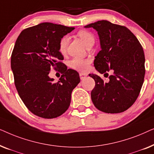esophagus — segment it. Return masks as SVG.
I'll return each mask as SVG.
<instances>
[{
	"label": "esophagus",
	"mask_w": 154,
	"mask_h": 154,
	"mask_svg": "<svg viewBox=\"0 0 154 154\" xmlns=\"http://www.w3.org/2000/svg\"><path fill=\"white\" fill-rule=\"evenodd\" d=\"M79 75H80V78H81V80L84 79L86 76H87V74H86V73H80Z\"/></svg>",
	"instance_id": "esophagus-1"
}]
</instances>
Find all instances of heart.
<instances>
[{"instance_id":"b5f03b06","label":"heart","mask_w":154,"mask_h":154,"mask_svg":"<svg viewBox=\"0 0 154 154\" xmlns=\"http://www.w3.org/2000/svg\"><path fill=\"white\" fill-rule=\"evenodd\" d=\"M78 35L81 38L86 46H88L94 42V35L92 33L85 30H81L78 32ZM67 43H68V37L65 35L60 40L59 44V50L62 54L66 52ZM90 60L87 58L74 57L69 62V65L71 68L80 71H85L89 68Z\"/></svg>"}]
</instances>
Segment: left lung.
<instances>
[{
    "label": "left lung",
    "instance_id": "8db88e82",
    "mask_svg": "<svg viewBox=\"0 0 154 154\" xmlns=\"http://www.w3.org/2000/svg\"><path fill=\"white\" fill-rule=\"evenodd\" d=\"M97 31L101 50L95 56L94 66L100 73L111 70L109 81L96 74H89L95 81L91 92L94 106L103 112L118 113L129 109L140 94L145 75L143 48L127 27L106 20L84 26Z\"/></svg>",
    "mask_w": 154,
    "mask_h": 154
}]
</instances>
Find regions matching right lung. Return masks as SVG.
<instances>
[{
  "instance_id": "1",
  "label": "right lung",
  "mask_w": 154,
  "mask_h": 154,
  "mask_svg": "<svg viewBox=\"0 0 154 154\" xmlns=\"http://www.w3.org/2000/svg\"><path fill=\"white\" fill-rule=\"evenodd\" d=\"M73 27L44 22L23 30L14 44L11 69L19 95L29 111L54 119L69 107L71 92L80 83L79 73L61 62L60 40ZM63 73L58 82L49 77L50 69Z\"/></svg>"
}]
</instances>
